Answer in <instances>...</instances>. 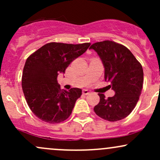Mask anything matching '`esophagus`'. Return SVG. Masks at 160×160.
Returning <instances> with one entry per match:
<instances>
[{"instance_id":"1","label":"esophagus","mask_w":160,"mask_h":160,"mask_svg":"<svg viewBox=\"0 0 160 160\" xmlns=\"http://www.w3.org/2000/svg\"><path fill=\"white\" fill-rule=\"evenodd\" d=\"M90 93V91L88 90H83V94H84V95H88V94H89Z\"/></svg>"}]
</instances>
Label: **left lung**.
<instances>
[{
	"label": "left lung",
	"mask_w": 160,
	"mask_h": 160,
	"mask_svg": "<svg viewBox=\"0 0 160 160\" xmlns=\"http://www.w3.org/2000/svg\"><path fill=\"white\" fill-rule=\"evenodd\" d=\"M90 49L95 50L101 57L104 80L111 82L115 92L114 96L108 98L98 93L100 101L93 111L104 120H122L133 111L139 99L143 84L142 67L128 48L115 42H98Z\"/></svg>",
	"instance_id": "left-lung-1"
}]
</instances>
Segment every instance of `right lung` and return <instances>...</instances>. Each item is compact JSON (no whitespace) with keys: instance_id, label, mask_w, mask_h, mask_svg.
<instances>
[{"instance_id":"add662e5","label":"right lung","mask_w":160,"mask_h":160,"mask_svg":"<svg viewBox=\"0 0 160 160\" xmlns=\"http://www.w3.org/2000/svg\"><path fill=\"white\" fill-rule=\"evenodd\" d=\"M90 46V42H49L26 59L22 77V90L31 111L40 120L55 124L70 117L82 90H61L57 77L65 72L71 62L83 54Z\"/></svg>"}]
</instances>
